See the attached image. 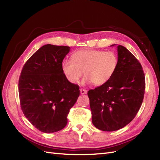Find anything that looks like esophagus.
I'll return each mask as SVG.
<instances>
[{
    "label": "esophagus",
    "instance_id": "obj_1",
    "mask_svg": "<svg viewBox=\"0 0 160 160\" xmlns=\"http://www.w3.org/2000/svg\"><path fill=\"white\" fill-rule=\"evenodd\" d=\"M80 93L82 95H84V94H86L87 93H88V91L85 90V89H80Z\"/></svg>",
    "mask_w": 160,
    "mask_h": 160
}]
</instances>
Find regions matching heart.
Instances as JSON below:
<instances>
[{
  "instance_id": "b5f03b06",
  "label": "heart",
  "mask_w": 160,
  "mask_h": 160,
  "mask_svg": "<svg viewBox=\"0 0 160 160\" xmlns=\"http://www.w3.org/2000/svg\"><path fill=\"white\" fill-rule=\"evenodd\" d=\"M118 64V56L112 51L85 49L75 52L72 60H63L61 69L67 81L72 84L78 83L84 72L82 83H93L99 86L106 83L112 77Z\"/></svg>"
}]
</instances>
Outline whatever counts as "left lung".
<instances>
[{
    "instance_id": "8db88e82",
    "label": "left lung",
    "mask_w": 160,
    "mask_h": 160,
    "mask_svg": "<svg viewBox=\"0 0 160 160\" xmlns=\"http://www.w3.org/2000/svg\"><path fill=\"white\" fill-rule=\"evenodd\" d=\"M117 48L118 64L114 75L88 93L92 123L104 132L118 130L132 122L141 107L146 88L140 62L123 46Z\"/></svg>"
}]
</instances>
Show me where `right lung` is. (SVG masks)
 Returning a JSON list of instances; mask_svg holds the SVG:
<instances>
[{
	"label": "right lung",
	"instance_id": "obj_1",
	"mask_svg": "<svg viewBox=\"0 0 160 160\" xmlns=\"http://www.w3.org/2000/svg\"><path fill=\"white\" fill-rule=\"evenodd\" d=\"M69 51L67 46L45 45L22 69L18 81L21 109L31 123L42 132L63 129L69 110L79 96V87L67 81L61 69Z\"/></svg>",
	"mask_w": 160,
	"mask_h": 160
}]
</instances>
